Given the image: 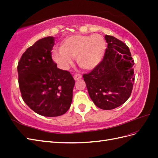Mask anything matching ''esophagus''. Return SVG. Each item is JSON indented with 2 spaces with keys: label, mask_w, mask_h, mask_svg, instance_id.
Masks as SVG:
<instances>
[{
  "label": "esophagus",
  "mask_w": 158,
  "mask_h": 158,
  "mask_svg": "<svg viewBox=\"0 0 158 158\" xmlns=\"http://www.w3.org/2000/svg\"><path fill=\"white\" fill-rule=\"evenodd\" d=\"M73 77H74V79H75V81H77V80L81 79L82 76H81V74H79V73H78V74H75V75H74Z\"/></svg>",
  "instance_id": "1"
}]
</instances>
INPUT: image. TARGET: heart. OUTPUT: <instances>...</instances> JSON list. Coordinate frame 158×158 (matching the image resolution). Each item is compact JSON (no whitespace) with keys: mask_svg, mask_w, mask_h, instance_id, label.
<instances>
[{"mask_svg":"<svg viewBox=\"0 0 158 158\" xmlns=\"http://www.w3.org/2000/svg\"><path fill=\"white\" fill-rule=\"evenodd\" d=\"M60 52L54 51L52 58L62 69H67L75 58L77 64L84 70H92L101 62L106 49L101 35H75L68 36L60 44Z\"/></svg>","mask_w":158,"mask_h":158,"instance_id":"heart-1","label":"heart"}]
</instances>
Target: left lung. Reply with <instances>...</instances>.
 <instances>
[{"label":"left lung","mask_w":158,"mask_h":158,"mask_svg":"<svg viewBox=\"0 0 158 158\" xmlns=\"http://www.w3.org/2000/svg\"><path fill=\"white\" fill-rule=\"evenodd\" d=\"M105 38L108 45L102 60L83 77L94 103L100 109L110 110L123 105L130 96L135 63L125 43L113 36Z\"/></svg>","instance_id":"8db88e82"}]
</instances>
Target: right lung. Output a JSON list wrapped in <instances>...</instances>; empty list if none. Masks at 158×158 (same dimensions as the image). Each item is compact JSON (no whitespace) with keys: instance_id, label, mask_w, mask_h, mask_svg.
I'll return each instance as SVG.
<instances>
[{"instance_id":"obj_1","label":"right lung","mask_w":158,"mask_h":158,"mask_svg":"<svg viewBox=\"0 0 158 158\" xmlns=\"http://www.w3.org/2000/svg\"><path fill=\"white\" fill-rule=\"evenodd\" d=\"M54 38L36 41L23 53L18 62V83L22 99L39 115L64 114L73 99L75 80L67 70L57 68L52 58Z\"/></svg>"}]
</instances>
